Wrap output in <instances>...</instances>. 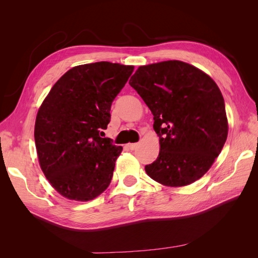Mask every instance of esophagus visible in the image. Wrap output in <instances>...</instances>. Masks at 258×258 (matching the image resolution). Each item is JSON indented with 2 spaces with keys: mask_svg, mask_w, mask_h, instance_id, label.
I'll use <instances>...</instances> for the list:
<instances>
[{
  "mask_svg": "<svg viewBox=\"0 0 258 258\" xmlns=\"http://www.w3.org/2000/svg\"><path fill=\"white\" fill-rule=\"evenodd\" d=\"M126 146L129 148V150L134 151V150H136V148H137V146H138V143H128Z\"/></svg>",
  "mask_w": 258,
  "mask_h": 258,
  "instance_id": "esophagus-1",
  "label": "esophagus"
}]
</instances>
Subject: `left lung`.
<instances>
[{
    "label": "left lung",
    "instance_id": "left-lung-1",
    "mask_svg": "<svg viewBox=\"0 0 258 258\" xmlns=\"http://www.w3.org/2000/svg\"><path fill=\"white\" fill-rule=\"evenodd\" d=\"M154 115L157 159L147 175L165 186L189 185L204 176L228 135L220 88L196 67L178 60L140 67L129 81Z\"/></svg>",
    "mask_w": 258,
    "mask_h": 258
}]
</instances>
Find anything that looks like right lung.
I'll list each match as a JSON object with an SVG mask.
<instances>
[{
    "label": "right lung",
    "mask_w": 258,
    "mask_h": 258,
    "mask_svg": "<svg viewBox=\"0 0 258 258\" xmlns=\"http://www.w3.org/2000/svg\"><path fill=\"white\" fill-rule=\"evenodd\" d=\"M135 67L101 61L72 68L38 108L34 140L45 176L62 196L88 201L111 183L122 147L102 138L111 105Z\"/></svg>",
    "instance_id": "1"
}]
</instances>
